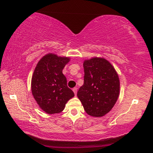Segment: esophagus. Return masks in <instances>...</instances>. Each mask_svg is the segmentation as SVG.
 Returning a JSON list of instances; mask_svg holds the SVG:
<instances>
[{
	"label": "esophagus",
	"instance_id": "obj_1",
	"mask_svg": "<svg viewBox=\"0 0 153 153\" xmlns=\"http://www.w3.org/2000/svg\"><path fill=\"white\" fill-rule=\"evenodd\" d=\"M72 91H73V92H74V93L75 95H76V93H77V88H76V87L72 89Z\"/></svg>",
	"mask_w": 153,
	"mask_h": 153
}]
</instances>
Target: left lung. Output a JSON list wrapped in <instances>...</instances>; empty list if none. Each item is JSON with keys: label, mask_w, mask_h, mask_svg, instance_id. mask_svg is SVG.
I'll return each mask as SVG.
<instances>
[{"label": "left lung", "mask_w": 153, "mask_h": 153, "mask_svg": "<svg viewBox=\"0 0 153 153\" xmlns=\"http://www.w3.org/2000/svg\"><path fill=\"white\" fill-rule=\"evenodd\" d=\"M84 82L77 93L88 114L93 117L108 114L118 100L120 80L114 66L104 58L93 57L83 61Z\"/></svg>", "instance_id": "left-lung-1"}]
</instances>
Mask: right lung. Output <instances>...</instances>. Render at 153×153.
Returning a JSON list of instances; mask_svg holds the SVG:
<instances>
[{"mask_svg":"<svg viewBox=\"0 0 153 153\" xmlns=\"http://www.w3.org/2000/svg\"><path fill=\"white\" fill-rule=\"evenodd\" d=\"M70 60L69 57L50 53L44 56L35 67L31 79V91L37 104L47 114L62 112L67 102L74 96L62 74V70Z\"/></svg>","mask_w":153,"mask_h":153,"instance_id":"right-lung-1","label":"right lung"}]
</instances>
